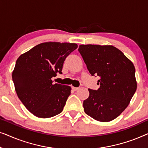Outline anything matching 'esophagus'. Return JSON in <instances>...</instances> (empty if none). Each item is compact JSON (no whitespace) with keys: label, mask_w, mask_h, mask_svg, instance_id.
I'll return each mask as SVG.
<instances>
[{"label":"esophagus","mask_w":148,"mask_h":148,"mask_svg":"<svg viewBox=\"0 0 148 148\" xmlns=\"http://www.w3.org/2000/svg\"><path fill=\"white\" fill-rule=\"evenodd\" d=\"M72 88H73V90L74 91H77V90H78L79 89V88H75V87H73Z\"/></svg>","instance_id":"esophagus-1"}]
</instances>
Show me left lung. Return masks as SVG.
Instances as JSON below:
<instances>
[{
	"instance_id": "1",
	"label": "left lung",
	"mask_w": 148,
	"mask_h": 148,
	"mask_svg": "<svg viewBox=\"0 0 148 148\" xmlns=\"http://www.w3.org/2000/svg\"><path fill=\"white\" fill-rule=\"evenodd\" d=\"M78 51L92 76L100 77L98 90L90 95L83 106L87 114L100 122L119 116L128 106L137 89L133 62L113 46L80 45Z\"/></svg>"
}]
</instances>
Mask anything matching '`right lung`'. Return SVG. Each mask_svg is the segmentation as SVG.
Returning <instances> with one entry per match:
<instances>
[{"label":"right lung","instance_id":"add662e5","mask_svg":"<svg viewBox=\"0 0 148 148\" xmlns=\"http://www.w3.org/2000/svg\"><path fill=\"white\" fill-rule=\"evenodd\" d=\"M77 48L74 43L44 42L18 58L12 74L18 98L36 116L60 114L71 94V87L53 84L52 77L62 74L65 58Z\"/></svg>","mask_w":148,"mask_h":148}]
</instances>
